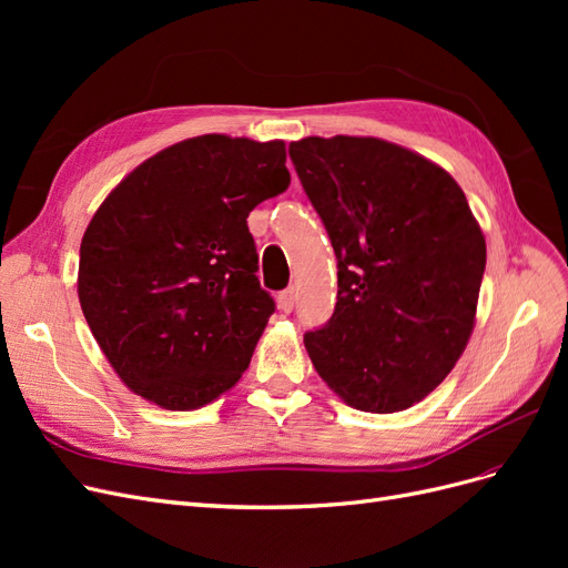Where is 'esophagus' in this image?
I'll use <instances>...</instances> for the list:
<instances>
[{
	"label": "esophagus",
	"instance_id": "1",
	"mask_svg": "<svg viewBox=\"0 0 568 568\" xmlns=\"http://www.w3.org/2000/svg\"><path fill=\"white\" fill-rule=\"evenodd\" d=\"M296 298H298V291L294 286H288L286 291H282L277 303H280V311L282 313H291L296 307Z\"/></svg>",
	"mask_w": 568,
	"mask_h": 568
}]
</instances>
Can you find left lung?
<instances>
[{"mask_svg":"<svg viewBox=\"0 0 568 568\" xmlns=\"http://www.w3.org/2000/svg\"><path fill=\"white\" fill-rule=\"evenodd\" d=\"M288 156L338 261L334 315L303 336L343 403L390 415L450 374L474 332L486 239L445 170L376 136H305Z\"/></svg>","mask_w":568,"mask_h":568,"instance_id":"1","label":"left lung"}]
</instances>
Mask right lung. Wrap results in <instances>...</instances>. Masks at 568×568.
Returning <instances> with one entry per match:
<instances>
[{"mask_svg": "<svg viewBox=\"0 0 568 568\" xmlns=\"http://www.w3.org/2000/svg\"><path fill=\"white\" fill-rule=\"evenodd\" d=\"M288 182L284 142L201 134L136 165L99 205L78 296L130 390L189 412L242 379L274 313L246 217Z\"/></svg>", "mask_w": 568, "mask_h": 568, "instance_id": "obj_1", "label": "right lung"}]
</instances>
